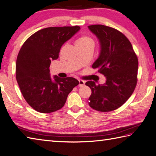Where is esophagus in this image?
Instances as JSON below:
<instances>
[{"mask_svg": "<svg viewBox=\"0 0 156 156\" xmlns=\"http://www.w3.org/2000/svg\"><path fill=\"white\" fill-rule=\"evenodd\" d=\"M83 86H85V81L80 80V79H79V87H83Z\"/></svg>", "mask_w": 156, "mask_h": 156, "instance_id": "1", "label": "esophagus"}]
</instances>
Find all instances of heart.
<instances>
[{"label":"heart","mask_w":156,"mask_h":156,"mask_svg":"<svg viewBox=\"0 0 156 156\" xmlns=\"http://www.w3.org/2000/svg\"><path fill=\"white\" fill-rule=\"evenodd\" d=\"M79 45H90V44H94L93 40L88 37H81L77 41V43Z\"/></svg>","instance_id":"heart-1"}]
</instances>
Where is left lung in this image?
<instances>
[{"instance_id": "left-lung-1", "label": "left lung", "mask_w": 156, "mask_h": 156, "mask_svg": "<svg viewBox=\"0 0 156 156\" xmlns=\"http://www.w3.org/2000/svg\"><path fill=\"white\" fill-rule=\"evenodd\" d=\"M98 38L100 54L92 68L106 77L102 85L87 81L92 90L88 104L94 109L108 112L115 110L133 94L137 83L139 62L132 44L124 34L107 26H88Z\"/></svg>"}]
</instances>
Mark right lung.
<instances>
[{
  "label": "right lung",
  "instance_id": "right-lung-1",
  "mask_svg": "<svg viewBox=\"0 0 156 156\" xmlns=\"http://www.w3.org/2000/svg\"><path fill=\"white\" fill-rule=\"evenodd\" d=\"M79 30L78 26L43 28L29 37L20 49L16 61L17 82L26 101L38 112L59 110L79 84L73 77L54 75L52 79L49 66L59 57L63 44Z\"/></svg>",
  "mask_w": 156,
  "mask_h": 156
}]
</instances>
